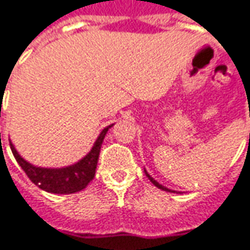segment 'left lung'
<instances>
[{
  "label": "left lung",
  "instance_id": "1",
  "mask_svg": "<svg viewBox=\"0 0 250 250\" xmlns=\"http://www.w3.org/2000/svg\"><path fill=\"white\" fill-rule=\"evenodd\" d=\"M145 174H146V177H147L149 180L152 181V183H153V184L156 186L157 188H160V190H165V191H168V193H176V191H173V190H170V188H167V187H165V186H162L160 183H157V181L155 180L153 177H150V174H149V173H147L146 170H145Z\"/></svg>",
  "mask_w": 250,
  "mask_h": 250
}]
</instances>
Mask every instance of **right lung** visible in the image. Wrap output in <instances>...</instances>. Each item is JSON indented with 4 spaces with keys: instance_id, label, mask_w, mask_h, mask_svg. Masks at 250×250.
Segmentation results:
<instances>
[{
    "instance_id": "1",
    "label": "right lung",
    "mask_w": 250,
    "mask_h": 250,
    "mask_svg": "<svg viewBox=\"0 0 250 250\" xmlns=\"http://www.w3.org/2000/svg\"><path fill=\"white\" fill-rule=\"evenodd\" d=\"M112 125L106 126L101 131L100 136L97 138L95 144L91 147V150L83 157L80 162H77V163H74L71 166H67V167H36L31 163H28L23 157L19 156L17 149L14 147V145L11 142H9V146H11V150L14 153V157L17 159V162L19 163V166L26 173V176L29 177V180L33 184H36L39 188H42L47 193L73 194L77 193V191H82L83 188H85L87 184L94 179L97 163H98V156H100V150H101V145H103V141L105 138L106 132Z\"/></svg>"
}]
</instances>
